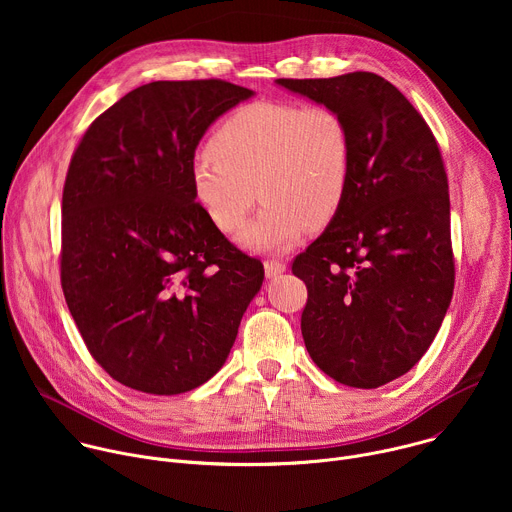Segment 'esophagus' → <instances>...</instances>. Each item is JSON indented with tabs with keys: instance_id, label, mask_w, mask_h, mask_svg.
<instances>
[{
	"instance_id": "obj_1",
	"label": "esophagus",
	"mask_w": 512,
	"mask_h": 512,
	"mask_svg": "<svg viewBox=\"0 0 512 512\" xmlns=\"http://www.w3.org/2000/svg\"><path fill=\"white\" fill-rule=\"evenodd\" d=\"M285 269H287V265H285L283 261H265V275H267L269 279L279 277Z\"/></svg>"
}]
</instances>
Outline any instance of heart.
<instances>
[{"label": "heart", "instance_id": "b5f03b06", "mask_svg": "<svg viewBox=\"0 0 512 512\" xmlns=\"http://www.w3.org/2000/svg\"><path fill=\"white\" fill-rule=\"evenodd\" d=\"M352 176L344 117L324 105L259 101L237 109L190 166L196 204L223 233L245 223L259 196L263 210L239 235L257 253H283L306 229L326 227Z\"/></svg>", "mask_w": 512, "mask_h": 512}]
</instances>
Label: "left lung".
<instances>
[{
  "label": "left lung",
  "instance_id": "1",
  "mask_svg": "<svg viewBox=\"0 0 512 512\" xmlns=\"http://www.w3.org/2000/svg\"><path fill=\"white\" fill-rule=\"evenodd\" d=\"M275 85L338 111L348 125L346 198L291 271L308 287L302 336L312 360L342 385L377 389L415 367L452 302L440 148L401 91L373 72Z\"/></svg>",
  "mask_w": 512,
  "mask_h": 512
}]
</instances>
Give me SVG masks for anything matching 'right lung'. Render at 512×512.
<instances>
[{
  "instance_id": "obj_1",
  "label": "right lung",
  "mask_w": 512,
  "mask_h": 512,
  "mask_svg": "<svg viewBox=\"0 0 512 512\" xmlns=\"http://www.w3.org/2000/svg\"><path fill=\"white\" fill-rule=\"evenodd\" d=\"M255 93L156 81L87 129L62 192L66 306L101 367L148 395H180L223 369L263 265L196 204L190 166L206 129Z\"/></svg>"
}]
</instances>
